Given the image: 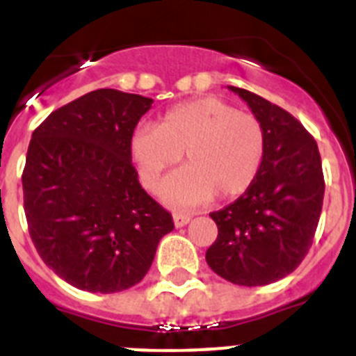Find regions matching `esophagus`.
Wrapping results in <instances>:
<instances>
[{
  "instance_id": "1",
  "label": "esophagus",
  "mask_w": 356,
  "mask_h": 356,
  "mask_svg": "<svg viewBox=\"0 0 356 356\" xmlns=\"http://www.w3.org/2000/svg\"><path fill=\"white\" fill-rule=\"evenodd\" d=\"M172 221H175L176 229H180V227H185V225L191 221V214H184V212H175L172 214Z\"/></svg>"
}]
</instances>
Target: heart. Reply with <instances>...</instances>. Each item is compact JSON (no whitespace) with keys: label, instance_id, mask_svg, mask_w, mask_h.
<instances>
[{"label":"heart","instance_id":"heart-1","mask_svg":"<svg viewBox=\"0 0 356 356\" xmlns=\"http://www.w3.org/2000/svg\"><path fill=\"white\" fill-rule=\"evenodd\" d=\"M189 165L167 178L162 196L172 205H198L216 193L232 198L254 184L265 158V131L254 115L223 100H191L172 106L158 126H140L131 136V154L149 189L180 162Z\"/></svg>","mask_w":356,"mask_h":356}]
</instances>
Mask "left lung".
<instances>
[{
  "label": "left lung",
  "instance_id": "8db88e82",
  "mask_svg": "<svg viewBox=\"0 0 356 356\" xmlns=\"http://www.w3.org/2000/svg\"><path fill=\"white\" fill-rule=\"evenodd\" d=\"M265 131V158L254 184L229 207L211 212L218 238L205 259L239 286H265L305 259L323 211L324 176L314 136L279 106L229 86Z\"/></svg>",
  "mask_w": 356,
  "mask_h": 356
}]
</instances>
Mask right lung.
Listing matches in <instances>:
<instances>
[{"label": "right lung", "mask_w": 356, "mask_h": 356, "mask_svg": "<svg viewBox=\"0 0 356 356\" xmlns=\"http://www.w3.org/2000/svg\"><path fill=\"white\" fill-rule=\"evenodd\" d=\"M151 104L102 88L56 109L32 133L23 171L30 238L44 265L79 290L135 286L175 229L131 163L133 131Z\"/></svg>", "instance_id": "add662e5"}]
</instances>
